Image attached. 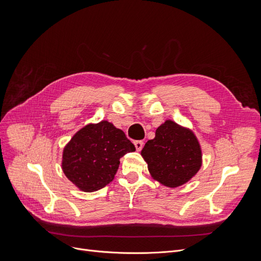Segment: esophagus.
Wrapping results in <instances>:
<instances>
[{
  "label": "esophagus",
  "instance_id": "esophagus-1",
  "mask_svg": "<svg viewBox=\"0 0 261 261\" xmlns=\"http://www.w3.org/2000/svg\"><path fill=\"white\" fill-rule=\"evenodd\" d=\"M134 145H135L137 151H140V150L143 149V147H144V143H143V141H141V140H136V141H134Z\"/></svg>",
  "mask_w": 261,
  "mask_h": 261
}]
</instances>
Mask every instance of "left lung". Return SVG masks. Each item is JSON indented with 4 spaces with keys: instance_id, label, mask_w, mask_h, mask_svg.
Instances as JSON below:
<instances>
[{
    "instance_id": "left-lung-1",
    "label": "left lung",
    "mask_w": 261,
    "mask_h": 261,
    "mask_svg": "<svg viewBox=\"0 0 261 261\" xmlns=\"http://www.w3.org/2000/svg\"><path fill=\"white\" fill-rule=\"evenodd\" d=\"M150 175L160 184L175 188L191 180L201 168L202 152L192 129L167 120L141 150Z\"/></svg>"
}]
</instances>
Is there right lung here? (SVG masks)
<instances>
[{"label":"right lung","instance_id":"1","mask_svg":"<svg viewBox=\"0 0 261 261\" xmlns=\"http://www.w3.org/2000/svg\"><path fill=\"white\" fill-rule=\"evenodd\" d=\"M135 150L124 132L112 123H90L63 149L62 170L81 191L92 193L112 181L121 158Z\"/></svg>","mask_w":261,"mask_h":261}]
</instances>
